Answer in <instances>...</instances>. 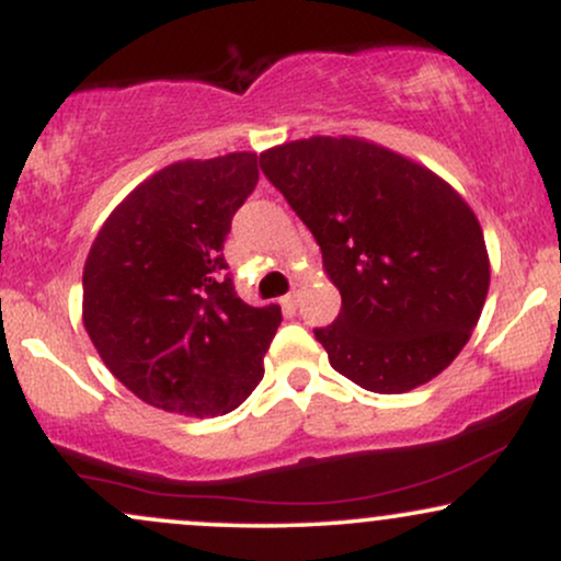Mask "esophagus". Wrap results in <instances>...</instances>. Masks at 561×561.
<instances>
[{
    "label": "esophagus",
    "instance_id": "34e87169",
    "mask_svg": "<svg viewBox=\"0 0 561 561\" xmlns=\"http://www.w3.org/2000/svg\"><path fill=\"white\" fill-rule=\"evenodd\" d=\"M300 295H302V287H300V285H295V287H293V293H289V295H285V298H282V306L289 308V311H295V308H298V302H300Z\"/></svg>",
    "mask_w": 561,
    "mask_h": 561
}]
</instances>
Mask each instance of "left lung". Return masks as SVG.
Instances as JSON below:
<instances>
[{"label":"left lung","mask_w":561,"mask_h":561,"mask_svg":"<svg viewBox=\"0 0 561 561\" xmlns=\"http://www.w3.org/2000/svg\"><path fill=\"white\" fill-rule=\"evenodd\" d=\"M261 171L311 229L343 298L334 324L313 330L332 369L385 396L440 375L491 285L485 237L459 192L358 137L287 141L261 152Z\"/></svg>","instance_id":"obj_1"}]
</instances>
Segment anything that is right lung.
I'll use <instances>...</instances> for the list:
<instances>
[{
	"label": "right lung",
	"mask_w": 561,
	"mask_h": 561,
	"mask_svg": "<svg viewBox=\"0 0 561 561\" xmlns=\"http://www.w3.org/2000/svg\"><path fill=\"white\" fill-rule=\"evenodd\" d=\"M259 184V156L182 160L102 224L83 266V327L121 382L184 416L234 411L263 379L279 306H248L224 240Z\"/></svg>",
	"instance_id": "1"
}]
</instances>
